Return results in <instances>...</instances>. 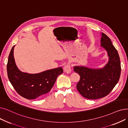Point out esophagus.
I'll return each mask as SVG.
<instances>
[{
    "instance_id": "34e87169",
    "label": "esophagus",
    "mask_w": 128,
    "mask_h": 128,
    "mask_svg": "<svg viewBox=\"0 0 128 128\" xmlns=\"http://www.w3.org/2000/svg\"><path fill=\"white\" fill-rule=\"evenodd\" d=\"M64 71L65 72V73L68 74H70L71 73V71H72L71 67H70V65L69 64H68L66 65H65L64 68Z\"/></svg>"
}]
</instances>
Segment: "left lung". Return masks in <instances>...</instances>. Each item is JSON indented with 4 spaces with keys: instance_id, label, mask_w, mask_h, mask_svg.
<instances>
[{
    "instance_id": "obj_1",
    "label": "left lung",
    "mask_w": 128,
    "mask_h": 128,
    "mask_svg": "<svg viewBox=\"0 0 128 128\" xmlns=\"http://www.w3.org/2000/svg\"><path fill=\"white\" fill-rule=\"evenodd\" d=\"M101 46L108 52L109 60L102 68L92 69L75 66L74 70L80 76L76 85L81 95L89 99H97L108 95L117 84L121 74V64L118 51L110 38L102 33Z\"/></svg>"
}]
</instances>
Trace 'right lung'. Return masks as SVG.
Segmentation results:
<instances>
[{
  "instance_id": "obj_1",
  "label": "right lung",
  "mask_w": 128,
  "mask_h": 128,
  "mask_svg": "<svg viewBox=\"0 0 128 128\" xmlns=\"http://www.w3.org/2000/svg\"><path fill=\"white\" fill-rule=\"evenodd\" d=\"M12 47L7 65L9 80L19 95L28 99L40 98L51 90L58 76L63 73L62 68L47 70L40 73L31 74L21 72L16 67Z\"/></svg>"
}]
</instances>
